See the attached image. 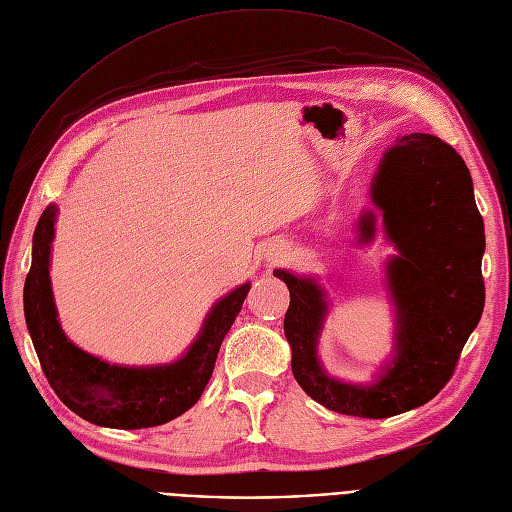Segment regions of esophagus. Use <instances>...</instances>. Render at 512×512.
Returning a JSON list of instances; mask_svg holds the SVG:
<instances>
[{
    "instance_id": "34e87169",
    "label": "esophagus",
    "mask_w": 512,
    "mask_h": 512,
    "mask_svg": "<svg viewBox=\"0 0 512 512\" xmlns=\"http://www.w3.org/2000/svg\"><path fill=\"white\" fill-rule=\"evenodd\" d=\"M288 255V249H284L282 245H274L272 249H270V253H267V257H270L272 261H280V259H284Z\"/></svg>"
}]
</instances>
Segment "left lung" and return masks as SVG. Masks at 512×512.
Here are the masks:
<instances>
[{"mask_svg": "<svg viewBox=\"0 0 512 512\" xmlns=\"http://www.w3.org/2000/svg\"><path fill=\"white\" fill-rule=\"evenodd\" d=\"M371 197L400 253L388 263L396 357L378 382L355 386L328 378L315 353L328 311L324 292L284 270L274 276L290 290L284 334L301 388L340 415L386 419L425 405L452 378L486 301L479 267L486 236L463 157L434 134L398 139L382 159ZM373 222V213L363 215L361 240L373 238Z\"/></svg>", "mask_w": 512, "mask_h": 512, "instance_id": "left-lung-1", "label": "left lung"}]
</instances>
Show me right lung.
<instances>
[{
	"instance_id": "obj_1",
	"label": "right lung",
	"mask_w": 512,
	"mask_h": 512,
	"mask_svg": "<svg viewBox=\"0 0 512 512\" xmlns=\"http://www.w3.org/2000/svg\"><path fill=\"white\" fill-rule=\"evenodd\" d=\"M56 207H47L33 236V265L24 282V317L49 386L78 417L114 429L168 423L201 398L220 346L247 299L249 284L215 303L188 353L159 367H120L80 351L60 328L49 282Z\"/></svg>"
}]
</instances>
